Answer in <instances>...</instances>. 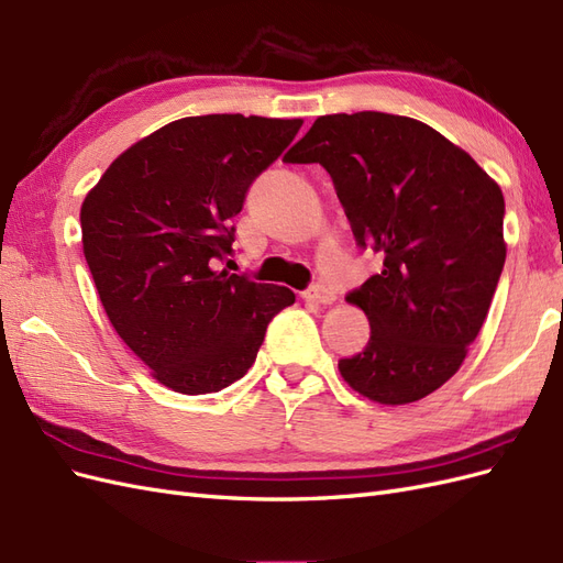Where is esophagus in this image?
Segmentation results:
<instances>
[{
    "label": "esophagus",
    "mask_w": 563,
    "mask_h": 563,
    "mask_svg": "<svg viewBox=\"0 0 563 563\" xmlns=\"http://www.w3.org/2000/svg\"><path fill=\"white\" fill-rule=\"evenodd\" d=\"M302 298L308 300V302H317V305H331V302H335V294L331 291V288L321 286V284L312 286L310 291H305Z\"/></svg>",
    "instance_id": "obj_1"
}]
</instances>
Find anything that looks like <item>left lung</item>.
<instances>
[{"mask_svg": "<svg viewBox=\"0 0 563 563\" xmlns=\"http://www.w3.org/2000/svg\"><path fill=\"white\" fill-rule=\"evenodd\" d=\"M284 162L321 164L354 240L380 275L347 296L371 340L343 380L385 406L432 395L463 366L505 265L500 185L463 147L411 117L323 114Z\"/></svg>", "mask_w": 563, "mask_h": 563, "instance_id": "obj_1", "label": "left lung"}]
</instances>
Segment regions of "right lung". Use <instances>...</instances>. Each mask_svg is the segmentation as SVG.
Listing matches in <instances>:
<instances>
[{
  "instance_id": "right-lung-1",
  "label": "right lung",
  "mask_w": 563,
  "mask_h": 563,
  "mask_svg": "<svg viewBox=\"0 0 563 563\" xmlns=\"http://www.w3.org/2000/svg\"><path fill=\"white\" fill-rule=\"evenodd\" d=\"M302 119L185 117L124 150L81 203V246L119 338L168 389L209 395L253 366L267 323L296 302L216 261L249 185Z\"/></svg>"
}]
</instances>
